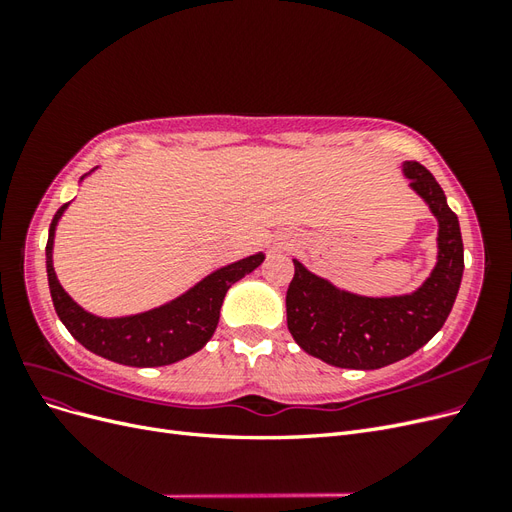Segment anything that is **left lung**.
Instances as JSON below:
<instances>
[{
	"instance_id": "obj_1",
	"label": "left lung",
	"mask_w": 512,
	"mask_h": 512,
	"mask_svg": "<svg viewBox=\"0 0 512 512\" xmlns=\"http://www.w3.org/2000/svg\"><path fill=\"white\" fill-rule=\"evenodd\" d=\"M401 173L438 222L436 265L416 290L367 297L335 286L292 258L288 331L301 350L333 367L380 369L406 359L442 329L459 292L463 243L457 215L425 166L404 162Z\"/></svg>"
}]
</instances>
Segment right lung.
I'll return each instance as SVG.
<instances>
[{
	"instance_id": "1",
	"label": "right lung",
	"mask_w": 512,
	"mask_h": 512,
	"mask_svg": "<svg viewBox=\"0 0 512 512\" xmlns=\"http://www.w3.org/2000/svg\"><path fill=\"white\" fill-rule=\"evenodd\" d=\"M98 170V166L94 168ZM91 170V173H94ZM89 173V175H91ZM85 175V177H89ZM81 177V183L85 181ZM70 203L61 207L46 241V275L55 312L76 342L102 359L130 367H162L203 350L220 322V309L232 284L258 269L265 254L256 252L211 271L192 288L158 307L130 316H98L76 303L59 284L53 267L55 230Z\"/></svg>"
}]
</instances>
